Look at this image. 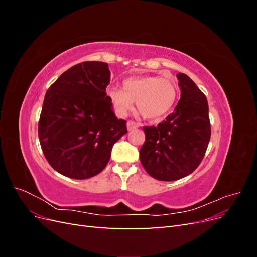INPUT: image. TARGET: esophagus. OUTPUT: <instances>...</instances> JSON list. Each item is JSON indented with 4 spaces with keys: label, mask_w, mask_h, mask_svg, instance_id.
I'll use <instances>...</instances> for the list:
<instances>
[{
    "label": "esophagus",
    "mask_w": 257,
    "mask_h": 257,
    "mask_svg": "<svg viewBox=\"0 0 257 257\" xmlns=\"http://www.w3.org/2000/svg\"><path fill=\"white\" fill-rule=\"evenodd\" d=\"M126 126H127V130L128 131H132V130H134V128H137L139 125L137 123H135V122H133V121H128L127 123H126Z\"/></svg>",
    "instance_id": "1"
}]
</instances>
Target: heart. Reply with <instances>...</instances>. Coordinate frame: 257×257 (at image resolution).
Segmentation results:
<instances>
[{"instance_id":"1","label":"heart","mask_w":257,"mask_h":257,"mask_svg":"<svg viewBox=\"0 0 257 257\" xmlns=\"http://www.w3.org/2000/svg\"><path fill=\"white\" fill-rule=\"evenodd\" d=\"M174 81L158 76L131 77L122 82V89L107 91L116 115L125 116L136 102L137 109L147 120L160 121L172 111L177 99Z\"/></svg>"}]
</instances>
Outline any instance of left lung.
Segmentation results:
<instances>
[{"label": "left lung", "mask_w": 257, "mask_h": 257, "mask_svg": "<svg viewBox=\"0 0 257 257\" xmlns=\"http://www.w3.org/2000/svg\"><path fill=\"white\" fill-rule=\"evenodd\" d=\"M181 97L172 114L158 126L144 127L139 159L157 180L174 181L192 174L203 160L211 136L205 94L190 77L177 74Z\"/></svg>", "instance_id": "1"}]
</instances>
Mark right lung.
Returning a JSON list of instances; mask_svg holds the SVG:
<instances>
[{
    "mask_svg": "<svg viewBox=\"0 0 257 257\" xmlns=\"http://www.w3.org/2000/svg\"><path fill=\"white\" fill-rule=\"evenodd\" d=\"M110 71L105 62H83L62 74L46 92L38 122L45 158L58 173L72 179L99 174L112 146L127 133L107 96Z\"/></svg>",
    "mask_w": 257,
    "mask_h": 257,
    "instance_id": "right-lung-1",
    "label": "right lung"
}]
</instances>
